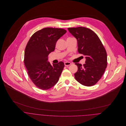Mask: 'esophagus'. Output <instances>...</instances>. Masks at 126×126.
<instances>
[{"mask_svg":"<svg viewBox=\"0 0 126 126\" xmlns=\"http://www.w3.org/2000/svg\"><path fill=\"white\" fill-rule=\"evenodd\" d=\"M71 64V63L70 62H66L64 63L65 66H69Z\"/></svg>","mask_w":126,"mask_h":126,"instance_id":"1","label":"esophagus"}]
</instances>
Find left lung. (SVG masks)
I'll return each instance as SVG.
<instances>
[{
  "label": "left lung",
  "instance_id": "left-lung-1",
  "mask_svg": "<svg viewBox=\"0 0 126 126\" xmlns=\"http://www.w3.org/2000/svg\"><path fill=\"white\" fill-rule=\"evenodd\" d=\"M78 43L79 53L84 55L85 63H76L78 71L75 78L80 84L86 86L94 85L101 79L107 65V53L98 36L89 29L79 27L68 28Z\"/></svg>",
  "mask_w": 126,
  "mask_h": 126
}]
</instances>
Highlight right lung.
Instances as JSON below:
<instances>
[{
  "label": "right lung",
  "instance_id": "right-lung-1",
  "mask_svg": "<svg viewBox=\"0 0 126 126\" xmlns=\"http://www.w3.org/2000/svg\"><path fill=\"white\" fill-rule=\"evenodd\" d=\"M66 32L63 29L45 28L34 33L26 46L24 63L31 80L41 89L51 88L59 79L64 63L51 65L47 60L58 40Z\"/></svg>",
  "mask_w": 126,
  "mask_h": 126
}]
</instances>
